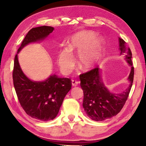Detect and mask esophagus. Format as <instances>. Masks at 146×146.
Returning a JSON list of instances; mask_svg holds the SVG:
<instances>
[{
    "instance_id": "34e87169",
    "label": "esophagus",
    "mask_w": 146,
    "mask_h": 146,
    "mask_svg": "<svg viewBox=\"0 0 146 146\" xmlns=\"http://www.w3.org/2000/svg\"><path fill=\"white\" fill-rule=\"evenodd\" d=\"M71 83H72V85L73 86H76L77 85L79 84L80 82L76 81V80H72V82H71Z\"/></svg>"
}]
</instances>
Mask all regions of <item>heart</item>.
Returning <instances> with one entry per match:
<instances>
[{"label":"heart","instance_id":"obj_1","mask_svg":"<svg viewBox=\"0 0 146 146\" xmlns=\"http://www.w3.org/2000/svg\"><path fill=\"white\" fill-rule=\"evenodd\" d=\"M92 31H82L70 39L69 47L61 49L58 61L61 71L69 73L74 66L73 51H78L80 64L83 69L93 67L100 60L104 52L103 41Z\"/></svg>","mask_w":146,"mask_h":146}]
</instances>
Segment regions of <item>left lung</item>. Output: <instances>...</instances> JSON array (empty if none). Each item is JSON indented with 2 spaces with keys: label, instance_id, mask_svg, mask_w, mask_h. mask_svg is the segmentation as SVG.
<instances>
[{
  "label": "left lung",
  "instance_id": "1",
  "mask_svg": "<svg viewBox=\"0 0 146 146\" xmlns=\"http://www.w3.org/2000/svg\"><path fill=\"white\" fill-rule=\"evenodd\" d=\"M120 54H124L125 59L131 65V71L129 76L130 85L120 94H111L105 87L98 67L80 75V86L83 91V107L89 118L93 120L103 121L116 115L122 110L127 100L134 75L132 66V52L125 45L124 40L119 38Z\"/></svg>",
  "mask_w": 146,
  "mask_h": 146
}]
</instances>
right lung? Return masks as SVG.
<instances>
[{
    "mask_svg": "<svg viewBox=\"0 0 146 146\" xmlns=\"http://www.w3.org/2000/svg\"><path fill=\"white\" fill-rule=\"evenodd\" d=\"M51 26H40L31 29L22 42L17 52L30 42L46 38L52 32ZM12 78L19 102L26 113L41 121L54 119L65 97L71 88L70 78L51 75L44 82H33L24 75L15 56Z\"/></svg>",
    "mask_w": 146,
    "mask_h": 146,
    "instance_id": "1",
    "label": "right lung"
}]
</instances>
